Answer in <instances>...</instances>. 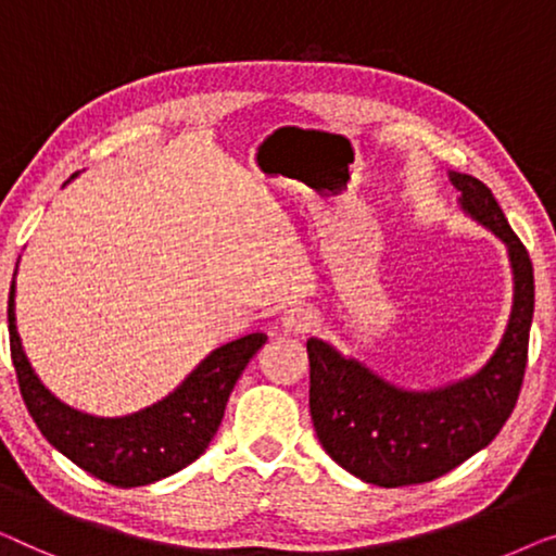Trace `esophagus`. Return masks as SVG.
Instances as JSON below:
<instances>
[{
  "mask_svg": "<svg viewBox=\"0 0 556 556\" xmlns=\"http://www.w3.org/2000/svg\"><path fill=\"white\" fill-rule=\"evenodd\" d=\"M315 325H317V317L312 315V309L307 307H289L285 315H281V330L289 334H304Z\"/></svg>",
  "mask_w": 556,
  "mask_h": 556,
  "instance_id": "esophagus-1",
  "label": "esophagus"
}]
</instances>
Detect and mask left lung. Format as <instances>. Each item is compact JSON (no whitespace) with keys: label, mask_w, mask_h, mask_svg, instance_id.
Listing matches in <instances>:
<instances>
[{"label":"left lung","mask_w":556,"mask_h":556,"mask_svg":"<svg viewBox=\"0 0 556 556\" xmlns=\"http://www.w3.org/2000/svg\"><path fill=\"white\" fill-rule=\"evenodd\" d=\"M460 208L509 249L514 304L504 338L479 372L435 390H403L355 357L309 338V413L323 448L359 481L382 489L426 483L486 448L511 416L534 317V269L494 193L448 174Z\"/></svg>","instance_id":"8db88e82"}]
</instances>
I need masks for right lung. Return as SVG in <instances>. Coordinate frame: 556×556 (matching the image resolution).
<instances>
[{
    "mask_svg": "<svg viewBox=\"0 0 556 556\" xmlns=\"http://www.w3.org/2000/svg\"><path fill=\"white\" fill-rule=\"evenodd\" d=\"M7 304L12 363L29 416L62 456L118 489L146 486L193 464L222 426L226 401L249 359L267 342L264 332L226 342L163 401L123 418H96L58 401L35 375L14 323V279Z\"/></svg>",
    "mask_w": 556,
    "mask_h": 556,
    "instance_id": "add662e5",
    "label": "right lung"
}]
</instances>
